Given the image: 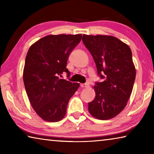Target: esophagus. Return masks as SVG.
I'll use <instances>...</instances> for the list:
<instances>
[{"instance_id":"34e87169","label":"esophagus","mask_w":154,"mask_h":154,"mask_svg":"<svg viewBox=\"0 0 154 154\" xmlns=\"http://www.w3.org/2000/svg\"><path fill=\"white\" fill-rule=\"evenodd\" d=\"M80 85H81V87H82V88H87V87H88V83H82V84H81Z\"/></svg>"}]
</instances>
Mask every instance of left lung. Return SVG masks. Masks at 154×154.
<instances>
[{
    "label": "left lung",
    "mask_w": 154,
    "mask_h": 154,
    "mask_svg": "<svg viewBox=\"0 0 154 154\" xmlns=\"http://www.w3.org/2000/svg\"><path fill=\"white\" fill-rule=\"evenodd\" d=\"M83 43L90 52L102 82H96V96L88 111L101 120L114 118L127 105L133 88L136 70L129 46L107 35H83Z\"/></svg>",
    "instance_id": "obj_1"
}]
</instances>
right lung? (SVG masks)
I'll return each mask as SVG.
<instances>
[{"label": "right lung", "mask_w": 154, "mask_h": 154, "mask_svg": "<svg viewBox=\"0 0 154 154\" xmlns=\"http://www.w3.org/2000/svg\"><path fill=\"white\" fill-rule=\"evenodd\" d=\"M82 37L81 34L48 35L28 49L23 80L31 105L43 120H61L70 98L79 87V83L60 77L63 72L69 77L68 58Z\"/></svg>", "instance_id": "add662e5"}]
</instances>
